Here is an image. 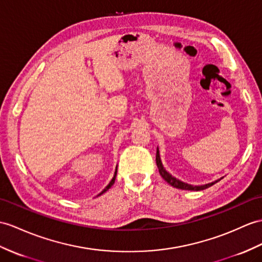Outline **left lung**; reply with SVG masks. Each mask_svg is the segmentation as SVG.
<instances>
[{
    "instance_id": "1",
    "label": "left lung",
    "mask_w": 262,
    "mask_h": 262,
    "mask_svg": "<svg viewBox=\"0 0 262 262\" xmlns=\"http://www.w3.org/2000/svg\"><path fill=\"white\" fill-rule=\"evenodd\" d=\"M156 161H157V165H158V169H159V172H160L161 177L163 178V179L167 181L170 186H172L173 188H177V189H181V190H190V191H199V190H203V189H207L209 187L213 186L214 183H216L218 181H220L221 179H223V177L220 178V179L215 180V181H212L210 183H206V184H201V186H193V184H189V183H186L183 182L179 179H177L176 177L171 176L169 172L164 169L163 164H162V161H161V158H160V152H159V148H157V156H156Z\"/></svg>"
}]
</instances>
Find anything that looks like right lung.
<instances>
[{"label": "right lung", "instance_id": "1", "mask_svg": "<svg viewBox=\"0 0 262 262\" xmlns=\"http://www.w3.org/2000/svg\"><path fill=\"white\" fill-rule=\"evenodd\" d=\"M117 171H118V167L116 168V172H114V176H113V178H112V180L110 181V183L109 184H107V186L103 189V191H102V192L100 193V194H98V195H101V194H103L104 192H105V191H107V190H109L112 186H113V183H114V181H116V177H117Z\"/></svg>", "mask_w": 262, "mask_h": 262}]
</instances>
